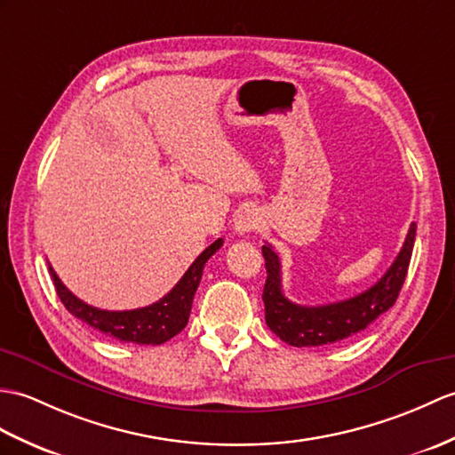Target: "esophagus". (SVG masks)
<instances>
[{"label": "esophagus", "mask_w": 455, "mask_h": 455, "mask_svg": "<svg viewBox=\"0 0 455 455\" xmlns=\"http://www.w3.org/2000/svg\"><path fill=\"white\" fill-rule=\"evenodd\" d=\"M259 225H261L259 211L253 207H248L236 217L235 230L238 232V235H248V232H253L256 228H259Z\"/></svg>", "instance_id": "34e87169"}]
</instances>
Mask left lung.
<instances>
[{"label":"left lung","instance_id":"8db88e82","mask_svg":"<svg viewBox=\"0 0 455 455\" xmlns=\"http://www.w3.org/2000/svg\"><path fill=\"white\" fill-rule=\"evenodd\" d=\"M417 225L411 223L403 248L397 253L384 277L371 289L353 299L322 306H300L291 302L281 287V261L273 248L261 246L266 258L267 279L263 287L266 323L281 341L292 347H322L348 339L364 331L376 318L387 312L397 300V294L407 277L411 253H413Z\"/></svg>","mask_w":455,"mask_h":455}]
</instances>
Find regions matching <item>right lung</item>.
Wrapping results in <instances>:
<instances>
[{
  "instance_id": "right-lung-1",
  "label": "right lung",
  "mask_w": 455,
  "mask_h": 455,
  "mask_svg": "<svg viewBox=\"0 0 455 455\" xmlns=\"http://www.w3.org/2000/svg\"><path fill=\"white\" fill-rule=\"evenodd\" d=\"M223 246V238L215 240L213 244L207 246L188 271L180 279L174 289L164 294V297L153 302L145 308L112 312L100 310L94 306L77 299L66 284L60 281L56 271L50 266V275L54 281V287L60 300L66 306L68 312L76 315L81 322L102 331L104 335L114 337L122 343H137V345H161L174 335L184 330L189 320V310H192L194 294L199 287V281L204 275V266L213 253Z\"/></svg>"
}]
</instances>
